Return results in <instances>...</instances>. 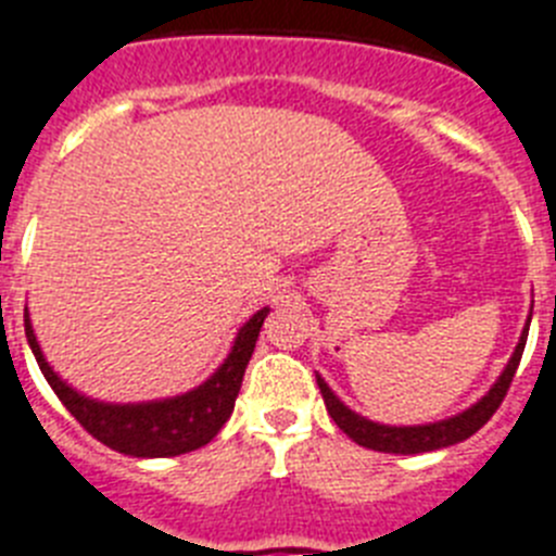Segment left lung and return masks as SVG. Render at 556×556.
I'll list each match as a JSON object with an SVG mask.
<instances>
[{
    "instance_id": "left-lung-1",
    "label": "left lung",
    "mask_w": 556,
    "mask_h": 556,
    "mask_svg": "<svg viewBox=\"0 0 556 556\" xmlns=\"http://www.w3.org/2000/svg\"><path fill=\"white\" fill-rule=\"evenodd\" d=\"M534 306V303H531ZM531 326V312L526 317V326L520 331V340H517L515 351H511L509 363L504 365L501 377L492 382V388L483 393L476 405L464 407L462 414L447 416V419L439 421H425V425H382V421H374L368 416L351 410L340 396L329 388L320 374L317 377V386H320V393H324L326 410L334 419V425L349 435L351 441H357L359 447L377 450V453H396V455H416V453H433V450L441 447H453L458 441L469 439L472 433H478L486 421L492 419L501 402H504L506 391L511 386V377H515L517 365H520V357H523L526 349V337H529Z\"/></svg>"
}]
</instances>
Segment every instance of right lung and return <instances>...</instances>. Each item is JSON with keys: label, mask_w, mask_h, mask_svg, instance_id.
Returning a JSON list of instances; mask_svg holds the SVG:
<instances>
[{"label": "right lung", "mask_w": 556, "mask_h": 556, "mask_svg": "<svg viewBox=\"0 0 556 556\" xmlns=\"http://www.w3.org/2000/svg\"><path fill=\"white\" fill-rule=\"evenodd\" d=\"M269 306L255 312L232 337V345L219 368L191 391L149 402H103L80 393L47 363L39 337L33 331L30 312L25 309V334L33 357L64 407L84 425L87 433L131 458H170L205 447L230 419L241 391L247 363L253 357L255 340Z\"/></svg>", "instance_id": "add662e5"}]
</instances>
